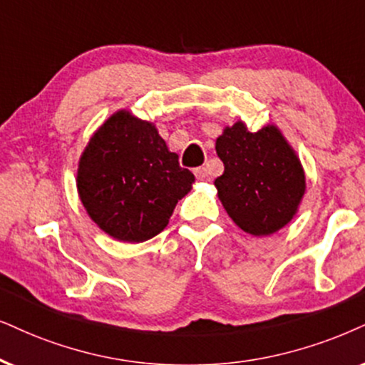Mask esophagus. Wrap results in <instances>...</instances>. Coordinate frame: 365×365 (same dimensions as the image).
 Masks as SVG:
<instances>
[{
	"label": "esophagus",
	"instance_id": "34e87169",
	"mask_svg": "<svg viewBox=\"0 0 365 365\" xmlns=\"http://www.w3.org/2000/svg\"><path fill=\"white\" fill-rule=\"evenodd\" d=\"M193 173H195V177L198 180H209V170H207L205 167H198L193 170Z\"/></svg>",
	"mask_w": 365,
	"mask_h": 365
}]
</instances>
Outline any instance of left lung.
I'll return each instance as SVG.
<instances>
[{
  "label": "left lung",
  "mask_w": 365,
  "mask_h": 365,
  "mask_svg": "<svg viewBox=\"0 0 365 365\" xmlns=\"http://www.w3.org/2000/svg\"><path fill=\"white\" fill-rule=\"evenodd\" d=\"M215 151L224 163L217 195L244 232L269 236L293 219L305 195V172L278 128L251 133L237 121L217 138Z\"/></svg>",
  "instance_id": "1"
}]
</instances>
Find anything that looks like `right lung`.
<instances>
[{
	"mask_svg": "<svg viewBox=\"0 0 365 365\" xmlns=\"http://www.w3.org/2000/svg\"><path fill=\"white\" fill-rule=\"evenodd\" d=\"M193 182L155 124L124 109L92 135L77 170V192L87 214L123 242L160 234Z\"/></svg>",
	"mask_w": 365,
	"mask_h": 365,
	"instance_id": "right-lung-1",
	"label": "right lung"
}]
</instances>
